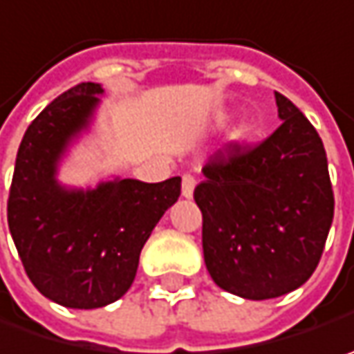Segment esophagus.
Wrapping results in <instances>:
<instances>
[{"label":"esophagus","mask_w":354,"mask_h":354,"mask_svg":"<svg viewBox=\"0 0 354 354\" xmlns=\"http://www.w3.org/2000/svg\"><path fill=\"white\" fill-rule=\"evenodd\" d=\"M194 188H196V178L192 174H184L182 176V196L184 198H192Z\"/></svg>","instance_id":"1"}]
</instances>
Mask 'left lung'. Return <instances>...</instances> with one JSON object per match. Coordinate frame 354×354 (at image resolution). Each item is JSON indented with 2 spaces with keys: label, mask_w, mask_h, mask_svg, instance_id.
<instances>
[{
  "label": "left lung",
  "mask_w": 354,
  "mask_h": 354,
  "mask_svg": "<svg viewBox=\"0 0 354 354\" xmlns=\"http://www.w3.org/2000/svg\"><path fill=\"white\" fill-rule=\"evenodd\" d=\"M279 129L254 148L230 147L202 168L206 268L223 291L273 299L305 283L329 236L335 198L325 147L299 109L275 93Z\"/></svg>",
  "instance_id": "1"
}]
</instances>
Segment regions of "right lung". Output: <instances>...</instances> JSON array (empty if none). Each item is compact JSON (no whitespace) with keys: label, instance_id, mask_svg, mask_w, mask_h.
Instances as JSON below:
<instances>
[{"label":"right lung","instance_id":"right-lung-1","mask_svg":"<svg viewBox=\"0 0 354 354\" xmlns=\"http://www.w3.org/2000/svg\"><path fill=\"white\" fill-rule=\"evenodd\" d=\"M81 83L47 104L25 131L8 200V223L31 283L71 309H99L134 281L140 252L180 196V176L158 184L132 178L65 188L57 168L88 129L102 95Z\"/></svg>","mask_w":354,"mask_h":354}]
</instances>
